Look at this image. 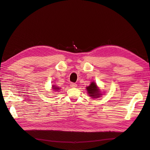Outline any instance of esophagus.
I'll use <instances>...</instances> for the list:
<instances>
[{"mask_svg": "<svg viewBox=\"0 0 150 150\" xmlns=\"http://www.w3.org/2000/svg\"><path fill=\"white\" fill-rule=\"evenodd\" d=\"M70 86L71 88H76V86H77V85L75 83H71L70 84Z\"/></svg>", "mask_w": 150, "mask_h": 150, "instance_id": "34e87169", "label": "esophagus"}]
</instances>
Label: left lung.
I'll return each mask as SVG.
<instances>
[{"label":"left lung","mask_w":150,"mask_h":150,"mask_svg":"<svg viewBox=\"0 0 150 150\" xmlns=\"http://www.w3.org/2000/svg\"><path fill=\"white\" fill-rule=\"evenodd\" d=\"M86 88L89 96L92 98H98L103 95L100 88L94 81H92L90 85L87 86Z\"/></svg>","instance_id":"1"}]
</instances>
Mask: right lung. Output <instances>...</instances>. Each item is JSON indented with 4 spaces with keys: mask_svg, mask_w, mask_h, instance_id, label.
Masks as SVG:
<instances>
[{
    "mask_svg": "<svg viewBox=\"0 0 150 150\" xmlns=\"http://www.w3.org/2000/svg\"><path fill=\"white\" fill-rule=\"evenodd\" d=\"M52 90H53L54 92H57V91L58 92V91H59V89H61L60 88L58 87V86H56V85H54V84L52 85Z\"/></svg>",
    "mask_w": 150,
    "mask_h": 150,
    "instance_id": "right-lung-1",
    "label": "right lung"
}]
</instances>
